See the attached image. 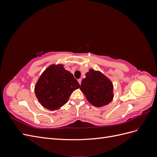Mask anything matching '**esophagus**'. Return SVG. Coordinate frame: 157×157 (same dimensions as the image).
Instances as JSON below:
<instances>
[{"label": "esophagus", "instance_id": "esophagus-1", "mask_svg": "<svg viewBox=\"0 0 157 157\" xmlns=\"http://www.w3.org/2000/svg\"><path fill=\"white\" fill-rule=\"evenodd\" d=\"M78 83L80 84H81V82H82V79L81 78H79V79H78Z\"/></svg>", "mask_w": 157, "mask_h": 157}]
</instances>
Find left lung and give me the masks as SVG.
<instances>
[{
	"instance_id": "1",
	"label": "left lung",
	"mask_w": 157,
	"mask_h": 157,
	"mask_svg": "<svg viewBox=\"0 0 157 157\" xmlns=\"http://www.w3.org/2000/svg\"><path fill=\"white\" fill-rule=\"evenodd\" d=\"M80 90L87 100L95 107L108 105L113 98V85L100 71L90 69L83 78Z\"/></svg>"
}]
</instances>
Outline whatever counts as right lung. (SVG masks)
Returning <instances> with one entry per match:
<instances>
[{
    "label": "right lung",
    "mask_w": 157,
    "mask_h": 157,
    "mask_svg": "<svg viewBox=\"0 0 157 157\" xmlns=\"http://www.w3.org/2000/svg\"><path fill=\"white\" fill-rule=\"evenodd\" d=\"M80 84L62 64L51 65L40 75L35 86V95L44 107L54 111L64 105Z\"/></svg>",
    "instance_id": "obj_1"
}]
</instances>
